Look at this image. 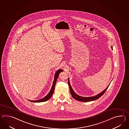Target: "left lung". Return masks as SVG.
I'll return each mask as SVG.
<instances>
[{"instance_id": "left-lung-1", "label": "left lung", "mask_w": 129, "mask_h": 129, "mask_svg": "<svg viewBox=\"0 0 129 129\" xmlns=\"http://www.w3.org/2000/svg\"><path fill=\"white\" fill-rule=\"evenodd\" d=\"M111 48H112V49H113V47L112 46H111ZM68 84L69 86L70 93L72 95L73 98H74L75 99H76V100L81 101V102H90V101H93L97 100L99 98H100L102 95H103L104 94V93L105 92V91H106V90L108 89L109 86L110 85V84L108 86L107 88H106L104 90L102 91V92H101L100 93H99V94H97L96 95H94L93 96H91V97H83V96H80L78 94H76L73 90L72 88L71 87V86L70 85L69 78L68 79Z\"/></svg>"}]
</instances>
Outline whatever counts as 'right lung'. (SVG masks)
Masks as SVG:
<instances>
[{
  "instance_id": "obj_1",
  "label": "right lung",
  "mask_w": 129,
  "mask_h": 129,
  "mask_svg": "<svg viewBox=\"0 0 129 129\" xmlns=\"http://www.w3.org/2000/svg\"><path fill=\"white\" fill-rule=\"evenodd\" d=\"M62 71H63V70L62 69H59V70H58L56 72H55V74H54V77L53 83V85H52V88H51V90H50V91H49V92L48 93V94H47L46 96H45V97L41 99H40V100H38L31 101L29 100H28L29 101H30V102H34V103H41V102H45V101H47L48 100H49V99L52 97V95H53V93H54L55 85V84H56V82L57 78H58V76H59V75L60 73L61 72H62Z\"/></svg>"
}]
</instances>
